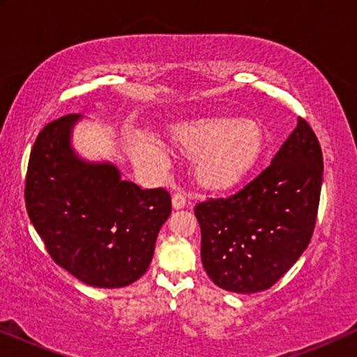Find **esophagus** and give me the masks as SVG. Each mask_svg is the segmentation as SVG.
Returning a JSON list of instances; mask_svg holds the SVG:
<instances>
[{
  "label": "esophagus",
  "mask_w": 357,
  "mask_h": 357,
  "mask_svg": "<svg viewBox=\"0 0 357 357\" xmlns=\"http://www.w3.org/2000/svg\"><path fill=\"white\" fill-rule=\"evenodd\" d=\"M172 206L174 209H182L187 206V197L182 192H175L172 197Z\"/></svg>",
  "instance_id": "obj_1"
}]
</instances>
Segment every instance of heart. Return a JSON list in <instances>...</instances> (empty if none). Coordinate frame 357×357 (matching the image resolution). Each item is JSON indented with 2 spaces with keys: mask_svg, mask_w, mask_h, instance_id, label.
I'll use <instances>...</instances> for the list:
<instances>
[{
  "mask_svg": "<svg viewBox=\"0 0 357 357\" xmlns=\"http://www.w3.org/2000/svg\"><path fill=\"white\" fill-rule=\"evenodd\" d=\"M175 138L190 154H199L195 175L209 190L237 185L255 167L263 151L260 126L250 120L213 119L180 128Z\"/></svg>",
  "mask_w": 357,
  "mask_h": 357,
  "instance_id": "1",
  "label": "heart"
}]
</instances>
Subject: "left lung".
<instances>
[{"mask_svg":"<svg viewBox=\"0 0 357 357\" xmlns=\"http://www.w3.org/2000/svg\"><path fill=\"white\" fill-rule=\"evenodd\" d=\"M321 180L320 143L299 119L257 178L231 197L198 203L202 261L214 284L237 294L275 284L309 245Z\"/></svg>","mask_w":357,"mask_h":357,"instance_id":"8db88e82","label":"left lung"}]
</instances>
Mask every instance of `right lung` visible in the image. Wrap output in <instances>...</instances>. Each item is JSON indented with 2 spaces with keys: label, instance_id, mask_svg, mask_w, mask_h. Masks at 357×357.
<instances>
[{
  "label": "right lung",
  "instance_id": "right-lung-1",
  "mask_svg": "<svg viewBox=\"0 0 357 357\" xmlns=\"http://www.w3.org/2000/svg\"><path fill=\"white\" fill-rule=\"evenodd\" d=\"M81 115H65L38 133L29 158L26 208L56 265L94 287H125L153 260L172 211L164 188L141 190L110 162L79 158L71 133Z\"/></svg>",
  "mask_w": 357,
  "mask_h": 357
}]
</instances>
